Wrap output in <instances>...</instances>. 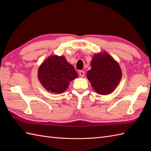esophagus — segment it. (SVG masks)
<instances>
[{
  "label": "esophagus",
  "mask_w": 151,
  "mask_h": 151,
  "mask_svg": "<svg viewBox=\"0 0 151 151\" xmlns=\"http://www.w3.org/2000/svg\"><path fill=\"white\" fill-rule=\"evenodd\" d=\"M79 75L81 76V77H83V76H84V71H83V70H80Z\"/></svg>",
  "instance_id": "34e87169"
}]
</instances>
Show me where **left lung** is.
Segmentation results:
<instances>
[{
    "label": "left lung",
    "mask_w": 151,
    "mask_h": 151,
    "mask_svg": "<svg viewBox=\"0 0 151 151\" xmlns=\"http://www.w3.org/2000/svg\"><path fill=\"white\" fill-rule=\"evenodd\" d=\"M91 69L87 72V78L99 95L111 93L119 84L122 71L119 63L106 52L95 54L91 62Z\"/></svg>",
    "instance_id": "1"
}]
</instances>
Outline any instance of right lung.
<instances>
[{
  "label": "right lung",
  "mask_w": 151,
  "mask_h": 151,
  "mask_svg": "<svg viewBox=\"0 0 151 151\" xmlns=\"http://www.w3.org/2000/svg\"><path fill=\"white\" fill-rule=\"evenodd\" d=\"M37 77L43 88L54 93H62L70 82L78 77L73 66L63 56H50L38 68Z\"/></svg>",
  "instance_id": "obj_1"
}]
</instances>
